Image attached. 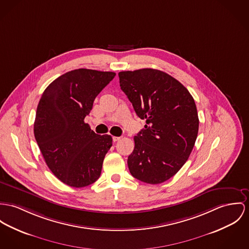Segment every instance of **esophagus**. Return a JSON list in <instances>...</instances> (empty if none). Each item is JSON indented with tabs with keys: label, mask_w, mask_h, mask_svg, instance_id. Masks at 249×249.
Instances as JSON below:
<instances>
[{
	"label": "esophagus",
	"mask_w": 249,
	"mask_h": 249,
	"mask_svg": "<svg viewBox=\"0 0 249 249\" xmlns=\"http://www.w3.org/2000/svg\"><path fill=\"white\" fill-rule=\"evenodd\" d=\"M120 139H121V137H120V136H114V137H113V140H114L115 142L118 141V140H120Z\"/></svg>",
	"instance_id": "esophagus-1"
}]
</instances>
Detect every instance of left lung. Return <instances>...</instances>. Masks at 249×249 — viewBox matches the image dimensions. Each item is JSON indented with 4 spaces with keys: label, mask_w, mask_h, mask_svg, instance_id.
Masks as SVG:
<instances>
[{
    "label": "left lung",
    "mask_w": 249,
    "mask_h": 249,
    "mask_svg": "<svg viewBox=\"0 0 249 249\" xmlns=\"http://www.w3.org/2000/svg\"><path fill=\"white\" fill-rule=\"evenodd\" d=\"M121 90L146 125L134 136L128 167L148 184L169 180L183 167L194 147L199 118L194 99L177 79L145 68L118 73Z\"/></svg>",
    "instance_id": "8db88e82"
}]
</instances>
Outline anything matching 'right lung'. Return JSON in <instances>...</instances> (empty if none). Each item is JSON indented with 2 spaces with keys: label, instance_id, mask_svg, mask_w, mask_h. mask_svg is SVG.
I'll return each mask as SVG.
<instances>
[{
  "label": "right lung",
  "instance_id": "obj_1",
  "mask_svg": "<svg viewBox=\"0 0 249 249\" xmlns=\"http://www.w3.org/2000/svg\"><path fill=\"white\" fill-rule=\"evenodd\" d=\"M114 72L76 69L51 82L39 99L34 134L46 165L64 184L87 187L99 178L112 136L99 135L84 122L96 96Z\"/></svg>",
  "mask_w": 249,
  "mask_h": 249
}]
</instances>
